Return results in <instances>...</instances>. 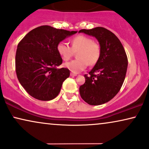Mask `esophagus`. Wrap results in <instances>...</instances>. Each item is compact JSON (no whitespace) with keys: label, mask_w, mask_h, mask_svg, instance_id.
Here are the masks:
<instances>
[{"label":"esophagus","mask_w":149,"mask_h":149,"mask_svg":"<svg viewBox=\"0 0 149 149\" xmlns=\"http://www.w3.org/2000/svg\"><path fill=\"white\" fill-rule=\"evenodd\" d=\"M77 74H76V73H73V72H71L70 73V76H72V77H75L77 76Z\"/></svg>","instance_id":"obj_1"}]
</instances>
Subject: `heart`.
<instances>
[{"mask_svg":"<svg viewBox=\"0 0 149 149\" xmlns=\"http://www.w3.org/2000/svg\"><path fill=\"white\" fill-rule=\"evenodd\" d=\"M71 47L63 42L57 46V53L64 61H68L77 53L78 59L65 63L64 66L74 73H78L85 70L88 65H93L98 62L100 56L99 44L93 42L88 36H75L71 40Z\"/></svg>","mask_w":149,"mask_h":149,"instance_id":"heart-1","label":"heart"}]
</instances>
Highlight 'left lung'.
I'll return each mask as SVG.
<instances>
[{"label": "left lung", "instance_id": "obj_1", "mask_svg": "<svg viewBox=\"0 0 149 149\" xmlns=\"http://www.w3.org/2000/svg\"><path fill=\"white\" fill-rule=\"evenodd\" d=\"M99 42L100 56L86 82L79 88L80 95L87 103L99 105L111 100L120 91L126 76L128 60L123 44L112 32L103 27L81 29Z\"/></svg>", "mask_w": 149, "mask_h": 149}]
</instances>
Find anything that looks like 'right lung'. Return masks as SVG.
I'll return each mask as SVG.
<instances>
[{"label":"right lung","mask_w":149,"mask_h":149,"mask_svg":"<svg viewBox=\"0 0 149 149\" xmlns=\"http://www.w3.org/2000/svg\"><path fill=\"white\" fill-rule=\"evenodd\" d=\"M77 33L44 25L31 31L19 42L15 72L21 86L29 95L46 101L59 94L63 82L70 76V70L57 68L63 61L57 46Z\"/></svg>","instance_id":"add662e5"}]
</instances>
